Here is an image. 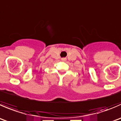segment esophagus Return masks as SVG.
I'll return each instance as SVG.
<instances>
[{"mask_svg":"<svg viewBox=\"0 0 121 121\" xmlns=\"http://www.w3.org/2000/svg\"><path fill=\"white\" fill-rule=\"evenodd\" d=\"M66 58H61V60L62 61H66Z\"/></svg>","mask_w":121,"mask_h":121,"instance_id":"esophagus-1","label":"esophagus"}]
</instances>
